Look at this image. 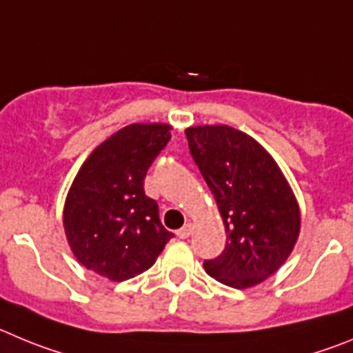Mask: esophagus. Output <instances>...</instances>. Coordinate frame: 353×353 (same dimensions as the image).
Returning a JSON list of instances; mask_svg holds the SVG:
<instances>
[{
	"instance_id": "esophagus-1",
	"label": "esophagus",
	"mask_w": 353,
	"mask_h": 353,
	"mask_svg": "<svg viewBox=\"0 0 353 353\" xmlns=\"http://www.w3.org/2000/svg\"><path fill=\"white\" fill-rule=\"evenodd\" d=\"M192 230H193L192 225L186 223L183 228H179V230H177V237H179V239H186V237L192 236Z\"/></svg>"
}]
</instances>
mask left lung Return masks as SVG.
<instances>
[{
  "label": "left lung",
  "instance_id": "1",
  "mask_svg": "<svg viewBox=\"0 0 353 353\" xmlns=\"http://www.w3.org/2000/svg\"><path fill=\"white\" fill-rule=\"evenodd\" d=\"M186 139L228 239L221 255L205 260V272L227 287H255L294 250L301 230L297 200L278 163L246 133L227 125L193 126Z\"/></svg>",
  "mask_w": 353,
  "mask_h": 353
}]
</instances>
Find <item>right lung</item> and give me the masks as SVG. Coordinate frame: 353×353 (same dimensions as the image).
<instances>
[{
    "instance_id": "1",
    "label": "right lung",
    "mask_w": 353,
    "mask_h": 353,
    "mask_svg": "<svg viewBox=\"0 0 353 353\" xmlns=\"http://www.w3.org/2000/svg\"><path fill=\"white\" fill-rule=\"evenodd\" d=\"M170 141V126L135 123L101 142L75 176L63 225L75 259L112 281L148 271L174 237L144 177Z\"/></svg>"
}]
</instances>
